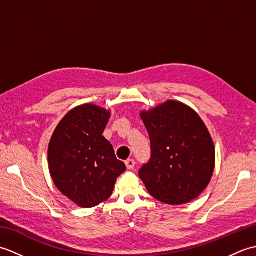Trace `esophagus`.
<instances>
[{"label":"esophagus","mask_w":256,"mask_h":256,"mask_svg":"<svg viewBox=\"0 0 256 256\" xmlns=\"http://www.w3.org/2000/svg\"><path fill=\"white\" fill-rule=\"evenodd\" d=\"M125 165H126L128 170H133L135 166V160L132 158H128L126 162H125Z\"/></svg>","instance_id":"1"}]
</instances>
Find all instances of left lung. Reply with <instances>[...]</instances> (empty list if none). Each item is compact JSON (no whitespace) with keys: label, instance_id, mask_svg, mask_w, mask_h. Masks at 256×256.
Masks as SVG:
<instances>
[{"label":"left lung","instance_id":"left-lung-1","mask_svg":"<svg viewBox=\"0 0 256 256\" xmlns=\"http://www.w3.org/2000/svg\"><path fill=\"white\" fill-rule=\"evenodd\" d=\"M150 140V158L138 172L148 192L167 204L197 198L214 170L216 150L204 123L192 108L167 101L140 113Z\"/></svg>","mask_w":256,"mask_h":256}]
</instances>
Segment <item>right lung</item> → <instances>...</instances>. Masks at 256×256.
<instances>
[{
    "label": "right lung",
    "mask_w": 256,
    "mask_h": 256,
    "mask_svg": "<svg viewBox=\"0 0 256 256\" xmlns=\"http://www.w3.org/2000/svg\"><path fill=\"white\" fill-rule=\"evenodd\" d=\"M110 111L84 104L59 122L48 148V164L57 188L82 208L106 201L116 178L126 170L102 136Z\"/></svg>",
    "instance_id": "right-lung-1"
}]
</instances>
